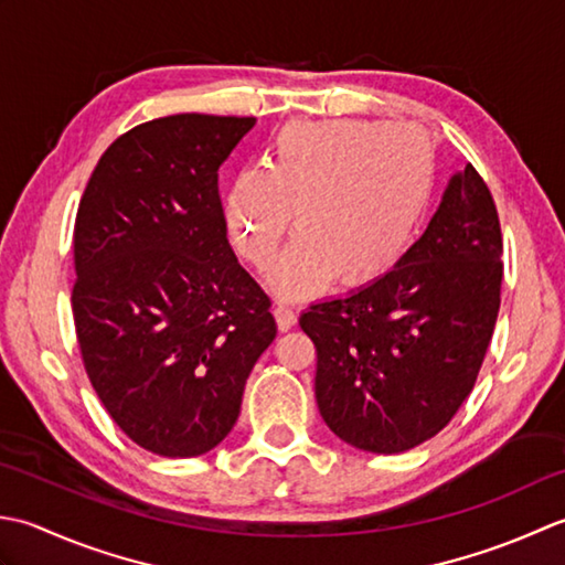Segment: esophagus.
<instances>
[{
	"label": "esophagus",
	"mask_w": 565,
	"mask_h": 565,
	"mask_svg": "<svg viewBox=\"0 0 565 565\" xmlns=\"http://www.w3.org/2000/svg\"><path fill=\"white\" fill-rule=\"evenodd\" d=\"M275 319H278V327H280L282 331L295 327L297 315H295L292 305H287V302H278V305H275Z\"/></svg>",
	"instance_id": "34e87169"
}]
</instances>
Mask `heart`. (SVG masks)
Here are the masks:
<instances>
[{
	"label": "heart",
	"instance_id": "obj_1",
	"mask_svg": "<svg viewBox=\"0 0 565 565\" xmlns=\"http://www.w3.org/2000/svg\"><path fill=\"white\" fill-rule=\"evenodd\" d=\"M434 182V151L417 134L353 119L295 124L266 148L260 170L232 180L224 222L234 248L263 270L292 214L297 236L266 278L275 295L319 292L333 275L359 287L407 256Z\"/></svg>",
	"mask_w": 565,
	"mask_h": 565
}]
</instances>
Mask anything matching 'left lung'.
I'll return each mask as SVG.
<instances>
[{
  "label": "left lung",
  "instance_id": "8db88e82",
  "mask_svg": "<svg viewBox=\"0 0 565 565\" xmlns=\"http://www.w3.org/2000/svg\"><path fill=\"white\" fill-rule=\"evenodd\" d=\"M500 256L498 210L468 163L393 270L302 312L317 347V405L341 441L402 454L451 422L490 347Z\"/></svg>",
  "mask_w": 565,
  "mask_h": 565
}]
</instances>
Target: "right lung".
<instances>
[{"label":"right lung","mask_w":565,"mask_h":565,"mask_svg":"<svg viewBox=\"0 0 565 565\" xmlns=\"http://www.w3.org/2000/svg\"><path fill=\"white\" fill-rule=\"evenodd\" d=\"M253 124L146 121L107 148L79 200L73 317L85 371L119 429L158 456H202L226 439L278 333L218 200V166Z\"/></svg>","instance_id":"obj_1"}]
</instances>
